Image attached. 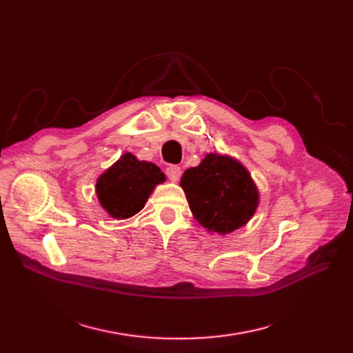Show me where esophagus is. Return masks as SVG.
Listing matches in <instances>:
<instances>
[{
    "instance_id": "1",
    "label": "esophagus",
    "mask_w": 353,
    "mask_h": 353,
    "mask_svg": "<svg viewBox=\"0 0 353 353\" xmlns=\"http://www.w3.org/2000/svg\"><path fill=\"white\" fill-rule=\"evenodd\" d=\"M166 175L170 181H178L181 176V168L176 165H169L166 168Z\"/></svg>"
}]
</instances>
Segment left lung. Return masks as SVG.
<instances>
[{
    "instance_id": "1",
    "label": "left lung",
    "mask_w": 353,
    "mask_h": 353,
    "mask_svg": "<svg viewBox=\"0 0 353 353\" xmlns=\"http://www.w3.org/2000/svg\"><path fill=\"white\" fill-rule=\"evenodd\" d=\"M188 205L201 227L228 234L243 227L258 208L259 193L253 179L237 160L209 153L181 178Z\"/></svg>"
}]
</instances>
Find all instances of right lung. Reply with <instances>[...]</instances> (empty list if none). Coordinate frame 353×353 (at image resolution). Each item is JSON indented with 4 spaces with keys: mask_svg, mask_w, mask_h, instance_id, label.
Here are the masks:
<instances>
[{
    "mask_svg": "<svg viewBox=\"0 0 353 353\" xmlns=\"http://www.w3.org/2000/svg\"><path fill=\"white\" fill-rule=\"evenodd\" d=\"M165 174L154 163L125 153L97 179L101 206L116 219H126L140 212L154 187L163 183Z\"/></svg>",
    "mask_w": 353,
    "mask_h": 353,
    "instance_id": "add662e5",
    "label": "right lung"
}]
</instances>
